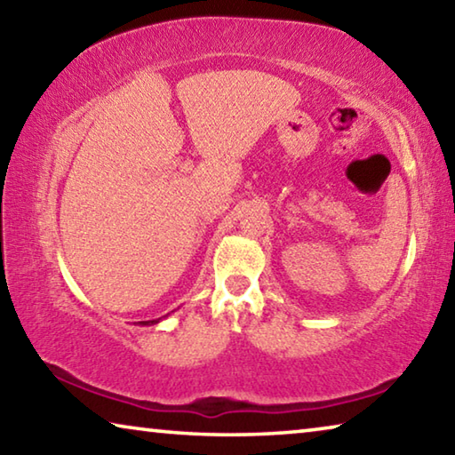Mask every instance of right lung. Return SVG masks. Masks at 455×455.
Segmentation results:
<instances>
[{
	"instance_id": "right-lung-1",
	"label": "right lung",
	"mask_w": 455,
	"mask_h": 455,
	"mask_svg": "<svg viewBox=\"0 0 455 455\" xmlns=\"http://www.w3.org/2000/svg\"><path fill=\"white\" fill-rule=\"evenodd\" d=\"M148 323H156V321H142V325H148Z\"/></svg>"
}]
</instances>
